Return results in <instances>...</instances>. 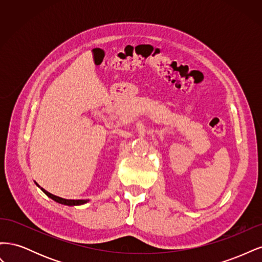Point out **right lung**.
Instances as JSON below:
<instances>
[{
    "mask_svg": "<svg viewBox=\"0 0 262 262\" xmlns=\"http://www.w3.org/2000/svg\"><path fill=\"white\" fill-rule=\"evenodd\" d=\"M41 190L47 195L50 196L52 200L57 201V202H59L61 204H66V205H81V204H84V203H86L87 201H89V200H68V199H63V198L57 196V195H54V194H52V193H50L48 191H46V190L42 189V188H41Z\"/></svg>",
    "mask_w": 262,
    "mask_h": 262,
    "instance_id": "right-lung-1",
    "label": "right lung"
}]
</instances>
